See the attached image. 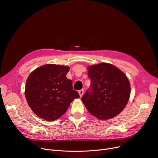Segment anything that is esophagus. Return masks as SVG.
<instances>
[{
	"mask_svg": "<svg viewBox=\"0 0 158 158\" xmlns=\"http://www.w3.org/2000/svg\"><path fill=\"white\" fill-rule=\"evenodd\" d=\"M78 94H79V95H80V97H82V95H83V94H84V89H80V90H79V91H78Z\"/></svg>",
	"mask_w": 158,
	"mask_h": 158,
	"instance_id": "obj_1",
	"label": "esophagus"
}]
</instances>
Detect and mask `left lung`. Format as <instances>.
Wrapping results in <instances>:
<instances>
[{
  "mask_svg": "<svg viewBox=\"0 0 158 158\" xmlns=\"http://www.w3.org/2000/svg\"><path fill=\"white\" fill-rule=\"evenodd\" d=\"M90 91L81 98L89 112L106 120L116 116L127 105L131 86L127 76L114 65L101 63L88 67Z\"/></svg>",
  "mask_w": 158,
  "mask_h": 158,
  "instance_id": "1",
  "label": "left lung"
}]
</instances>
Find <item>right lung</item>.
Returning a JSON list of instances; mask_svg holds the SVG:
<instances>
[{
  "mask_svg": "<svg viewBox=\"0 0 158 158\" xmlns=\"http://www.w3.org/2000/svg\"><path fill=\"white\" fill-rule=\"evenodd\" d=\"M69 67L46 64L34 70L26 81L25 95L36 116L48 121L59 119L70 103L79 98L73 89L72 81L66 77Z\"/></svg>",
  "mask_w": 158,
  "mask_h": 158,
  "instance_id": "obj_1",
  "label": "right lung"
}]
</instances>
